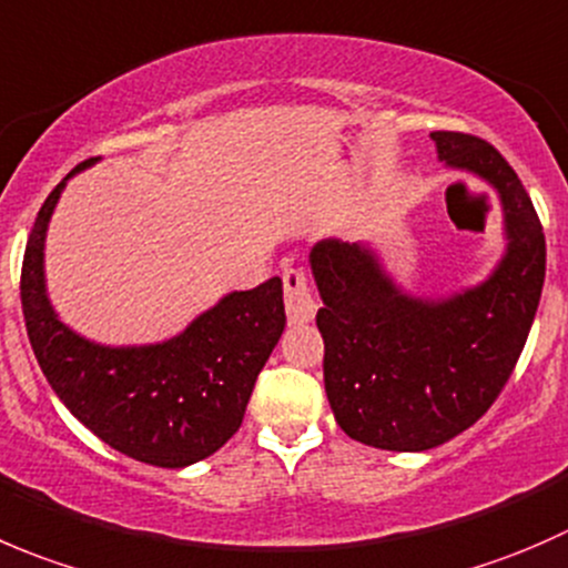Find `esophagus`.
Returning a JSON list of instances; mask_svg holds the SVG:
<instances>
[{"label": "esophagus", "instance_id": "1", "mask_svg": "<svg viewBox=\"0 0 568 568\" xmlns=\"http://www.w3.org/2000/svg\"><path fill=\"white\" fill-rule=\"evenodd\" d=\"M282 282L286 317H290V323H308V320L317 314V297H314L312 286H308L306 273L295 265H286L282 273Z\"/></svg>", "mask_w": 568, "mask_h": 568}]
</instances>
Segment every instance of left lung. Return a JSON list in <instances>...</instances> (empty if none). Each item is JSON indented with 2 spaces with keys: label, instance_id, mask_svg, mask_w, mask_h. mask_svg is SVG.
Segmentation results:
<instances>
[{
  "label": "left lung",
  "instance_id": "8db88e82",
  "mask_svg": "<svg viewBox=\"0 0 568 568\" xmlns=\"http://www.w3.org/2000/svg\"><path fill=\"white\" fill-rule=\"evenodd\" d=\"M439 160L499 193L508 251L480 286L423 301L395 286L362 243L312 248L323 308V378L334 417L351 439L419 453L475 425L508 384L541 301L547 243L514 168L486 140L434 132Z\"/></svg>",
  "mask_w": 568,
  "mask_h": 568
}]
</instances>
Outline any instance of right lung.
Listing matches in <instances>:
<instances>
[{"mask_svg": "<svg viewBox=\"0 0 568 568\" xmlns=\"http://www.w3.org/2000/svg\"><path fill=\"white\" fill-rule=\"evenodd\" d=\"M49 193L27 240L21 308L30 345L54 395L104 445L151 467L179 469L221 450L240 430L256 375L282 336V278L232 292L173 339L106 347L54 314L43 284V240L65 182Z\"/></svg>", "mask_w": 568, "mask_h": 568, "instance_id": "add662e5", "label": "right lung"}]
</instances>
